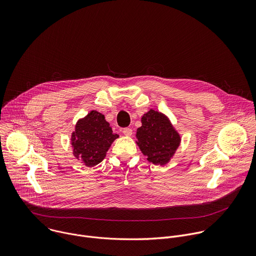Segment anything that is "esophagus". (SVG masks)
I'll use <instances>...</instances> for the list:
<instances>
[{"label":"esophagus","instance_id":"34e87169","mask_svg":"<svg viewBox=\"0 0 256 256\" xmlns=\"http://www.w3.org/2000/svg\"><path fill=\"white\" fill-rule=\"evenodd\" d=\"M122 134H124V136H130L132 134V130L130 128H124L122 130Z\"/></svg>","mask_w":256,"mask_h":256}]
</instances>
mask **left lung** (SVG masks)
Returning a JSON list of instances; mask_svg holds the SVG:
<instances>
[{
	"instance_id": "left-lung-1",
	"label": "left lung",
	"mask_w": 256,
	"mask_h": 256,
	"mask_svg": "<svg viewBox=\"0 0 256 256\" xmlns=\"http://www.w3.org/2000/svg\"><path fill=\"white\" fill-rule=\"evenodd\" d=\"M138 144L144 155L155 165H164L179 146L180 136L168 120L158 112L151 110L142 118L136 130Z\"/></svg>"
}]
</instances>
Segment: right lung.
I'll list each match as a JSON object with an SVG mask.
<instances>
[{"mask_svg": "<svg viewBox=\"0 0 256 256\" xmlns=\"http://www.w3.org/2000/svg\"><path fill=\"white\" fill-rule=\"evenodd\" d=\"M118 136L112 134L104 116L93 110L78 122L75 132L72 134L74 155L77 159H82L86 166L93 167L104 159L112 142Z\"/></svg>", "mask_w": 256, "mask_h": 256, "instance_id": "obj_1", "label": "right lung"}]
</instances>
